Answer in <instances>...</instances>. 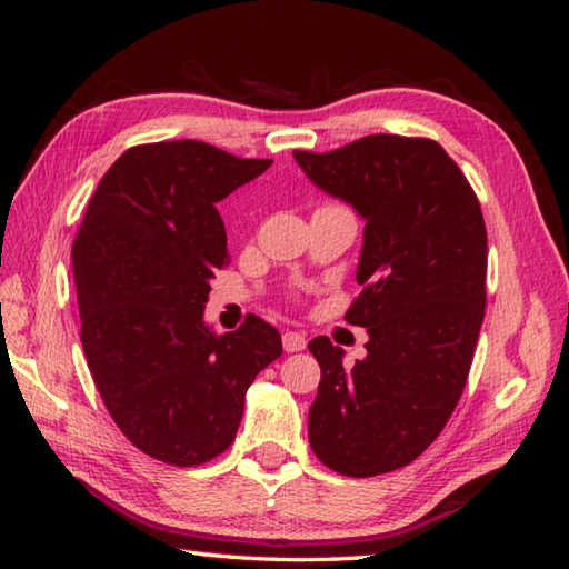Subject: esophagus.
Segmentation results:
<instances>
[{
	"mask_svg": "<svg viewBox=\"0 0 569 569\" xmlns=\"http://www.w3.org/2000/svg\"><path fill=\"white\" fill-rule=\"evenodd\" d=\"M306 335L303 332H283V349L286 352H300L306 349Z\"/></svg>",
	"mask_w": 569,
	"mask_h": 569,
	"instance_id": "obj_1",
	"label": "esophagus"
}]
</instances>
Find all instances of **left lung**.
Returning a JSON list of instances; mask_svg holds the SVG:
<instances>
[{"instance_id":"1","label":"left lung","mask_w":569,"mask_h":569,"mask_svg":"<svg viewBox=\"0 0 569 569\" xmlns=\"http://www.w3.org/2000/svg\"><path fill=\"white\" fill-rule=\"evenodd\" d=\"M306 176L365 217L345 320L367 328V359L345 367L330 337L308 440L325 467L377 477L428 450L465 391L487 306L479 200L438 141L371 134L328 153L293 151Z\"/></svg>"}]
</instances>
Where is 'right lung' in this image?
I'll return each instance as SVG.
<instances>
[{
  "label": "right lung",
  "instance_id": "add662e5",
  "mask_svg": "<svg viewBox=\"0 0 569 569\" xmlns=\"http://www.w3.org/2000/svg\"><path fill=\"white\" fill-rule=\"evenodd\" d=\"M269 166L196 139L131 147L102 176L72 241L94 386L127 440L166 465L222 455L251 381L283 352L257 316L224 335L202 322L210 281L229 263L217 202Z\"/></svg>",
  "mask_w": 569,
  "mask_h": 569
}]
</instances>
